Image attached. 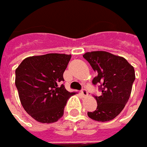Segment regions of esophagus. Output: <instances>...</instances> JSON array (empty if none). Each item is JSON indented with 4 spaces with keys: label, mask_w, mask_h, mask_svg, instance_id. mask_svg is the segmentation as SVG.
<instances>
[{
    "label": "esophagus",
    "mask_w": 147,
    "mask_h": 147,
    "mask_svg": "<svg viewBox=\"0 0 147 147\" xmlns=\"http://www.w3.org/2000/svg\"><path fill=\"white\" fill-rule=\"evenodd\" d=\"M81 94H82L83 96H87V95H88V91L86 90V89H82V90H81Z\"/></svg>",
    "instance_id": "1"
}]
</instances>
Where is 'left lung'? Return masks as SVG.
Wrapping results in <instances>:
<instances>
[{
  "mask_svg": "<svg viewBox=\"0 0 147 147\" xmlns=\"http://www.w3.org/2000/svg\"><path fill=\"white\" fill-rule=\"evenodd\" d=\"M97 72L93 85H99L101 94L95 96L97 109L88 112L90 118L107 122L116 118L127 103L135 80L134 68L124 57L105 51L89 52L83 55Z\"/></svg>",
  "mask_w": 147,
  "mask_h": 147,
  "instance_id": "obj_1",
  "label": "left lung"
}]
</instances>
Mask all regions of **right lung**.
Returning <instances> with one entry per match:
<instances>
[{"mask_svg": "<svg viewBox=\"0 0 147 147\" xmlns=\"http://www.w3.org/2000/svg\"><path fill=\"white\" fill-rule=\"evenodd\" d=\"M71 55L48 53L25 58L16 70V86L24 110L42 123L57 122L64 113L69 92L61 84Z\"/></svg>", "mask_w": 147, "mask_h": 147, "instance_id": "add662e5", "label": "right lung"}]
</instances>
